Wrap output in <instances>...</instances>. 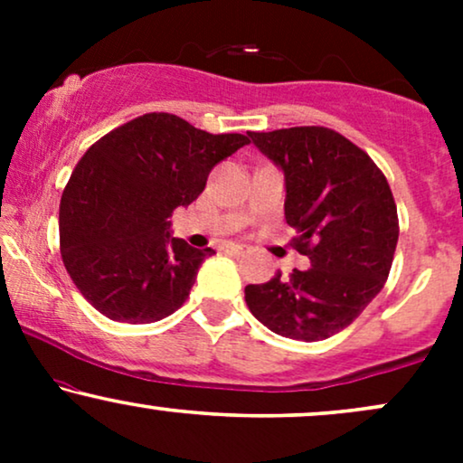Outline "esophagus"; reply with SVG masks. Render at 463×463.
<instances>
[{"instance_id":"34e87169","label":"esophagus","mask_w":463,"mask_h":463,"mask_svg":"<svg viewBox=\"0 0 463 463\" xmlns=\"http://www.w3.org/2000/svg\"><path fill=\"white\" fill-rule=\"evenodd\" d=\"M226 252L232 254V257H243V254H246V248L231 243V246H226Z\"/></svg>"}]
</instances>
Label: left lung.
<instances>
[{"instance_id":"1","label":"left lung","mask_w":463,"mask_h":463,"mask_svg":"<svg viewBox=\"0 0 463 463\" xmlns=\"http://www.w3.org/2000/svg\"><path fill=\"white\" fill-rule=\"evenodd\" d=\"M285 172L291 246L311 268L246 287L250 313L269 331L320 342L353 324L383 289L398 243L396 202L376 163L324 126L250 132Z\"/></svg>"}]
</instances>
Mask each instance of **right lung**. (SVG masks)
Here are the masks:
<instances>
[{
	"instance_id": "right-lung-1",
	"label": "right lung",
	"mask_w": 463,
	"mask_h": 463,
	"mask_svg": "<svg viewBox=\"0 0 463 463\" xmlns=\"http://www.w3.org/2000/svg\"><path fill=\"white\" fill-rule=\"evenodd\" d=\"M246 135H211L169 113H147L95 141L61 198V257L73 285L102 316L150 324L189 298L213 250L169 235L178 206L206 187L209 172Z\"/></svg>"
}]
</instances>
